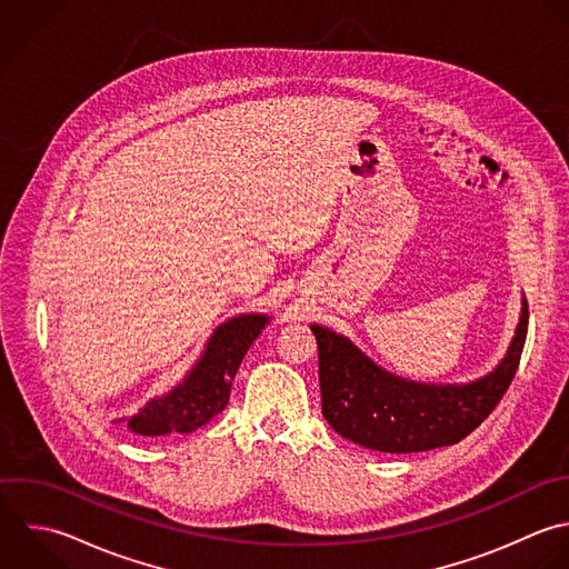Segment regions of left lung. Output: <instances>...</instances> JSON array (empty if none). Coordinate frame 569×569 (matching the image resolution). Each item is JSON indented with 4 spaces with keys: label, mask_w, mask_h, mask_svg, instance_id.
<instances>
[{
    "label": "left lung",
    "mask_w": 569,
    "mask_h": 569,
    "mask_svg": "<svg viewBox=\"0 0 569 569\" xmlns=\"http://www.w3.org/2000/svg\"><path fill=\"white\" fill-rule=\"evenodd\" d=\"M319 348L321 412L348 441L390 455L455 446L477 430L508 392L526 346L528 301L503 361L463 386H428L386 372L350 339L310 326Z\"/></svg>",
    "instance_id": "1"
}]
</instances>
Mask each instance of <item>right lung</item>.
<instances>
[{
  "instance_id": "1",
  "label": "right lung",
  "mask_w": 569,
  "mask_h": 569,
  "mask_svg": "<svg viewBox=\"0 0 569 569\" xmlns=\"http://www.w3.org/2000/svg\"><path fill=\"white\" fill-rule=\"evenodd\" d=\"M268 321V315H239L221 323L188 377L168 395L150 399L128 419V428L141 437H161L170 432L183 435L206 426L228 406L241 359Z\"/></svg>"
}]
</instances>
